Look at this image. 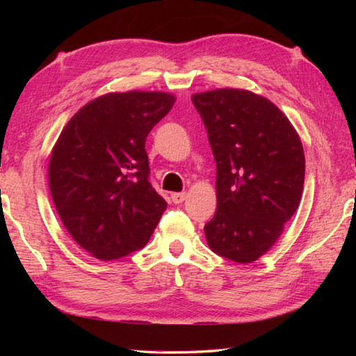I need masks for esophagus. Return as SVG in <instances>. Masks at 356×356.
I'll return each mask as SVG.
<instances>
[{
	"label": "esophagus",
	"mask_w": 356,
	"mask_h": 356,
	"mask_svg": "<svg viewBox=\"0 0 356 356\" xmlns=\"http://www.w3.org/2000/svg\"><path fill=\"white\" fill-rule=\"evenodd\" d=\"M171 200L174 204H182L185 201V193H172Z\"/></svg>",
	"instance_id": "34e87169"
}]
</instances>
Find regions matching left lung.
Masks as SVG:
<instances>
[{"label": "left lung", "mask_w": 356, "mask_h": 356, "mask_svg": "<svg viewBox=\"0 0 356 356\" xmlns=\"http://www.w3.org/2000/svg\"><path fill=\"white\" fill-rule=\"evenodd\" d=\"M216 163V212L204 226L216 254L250 264L280 238L297 210L305 152L278 106L243 89L191 97Z\"/></svg>", "instance_id": "obj_1"}]
</instances>
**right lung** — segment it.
<instances>
[{
	"mask_svg": "<svg viewBox=\"0 0 356 356\" xmlns=\"http://www.w3.org/2000/svg\"><path fill=\"white\" fill-rule=\"evenodd\" d=\"M174 102L166 92L102 95L59 135L48 165L51 197L72 238L94 257L143 248L166 210L149 182L146 138Z\"/></svg>",
	"mask_w": 356,
	"mask_h": 356,
	"instance_id": "right-lung-1",
	"label": "right lung"
}]
</instances>
